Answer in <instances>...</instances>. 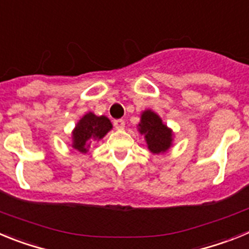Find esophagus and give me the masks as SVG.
Listing matches in <instances>:
<instances>
[{
    "label": "esophagus",
    "mask_w": 249,
    "mask_h": 249,
    "mask_svg": "<svg viewBox=\"0 0 249 249\" xmlns=\"http://www.w3.org/2000/svg\"><path fill=\"white\" fill-rule=\"evenodd\" d=\"M113 126L116 127V129H123L124 128V121L123 120H114L113 121Z\"/></svg>",
    "instance_id": "obj_1"
}]
</instances>
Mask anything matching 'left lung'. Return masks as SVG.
I'll return each instance as SVG.
<instances>
[{"instance_id":"1","label":"left lung","mask_w":249,"mask_h":249,"mask_svg":"<svg viewBox=\"0 0 249 249\" xmlns=\"http://www.w3.org/2000/svg\"><path fill=\"white\" fill-rule=\"evenodd\" d=\"M140 132L146 137L149 151L153 153L166 152L172 143V132L155 112L144 111L141 116V123L138 124Z\"/></svg>"}]
</instances>
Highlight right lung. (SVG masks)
Listing matches in <instances>:
<instances>
[{
    "instance_id": "obj_1",
    "label": "right lung",
    "mask_w": 249,
    "mask_h": 249,
    "mask_svg": "<svg viewBox=\"0 0 249 249\" xmlns=\"http://www.w3.org/2000/svg\"><path fill=\"white\" fill-rule=\"evenodd\" d=\"M112 128V123L105 116L97 117L92 112L85 114L73 131V148L86 153L92 142L100 141Z\"/></svg>"
}]
</instances>
